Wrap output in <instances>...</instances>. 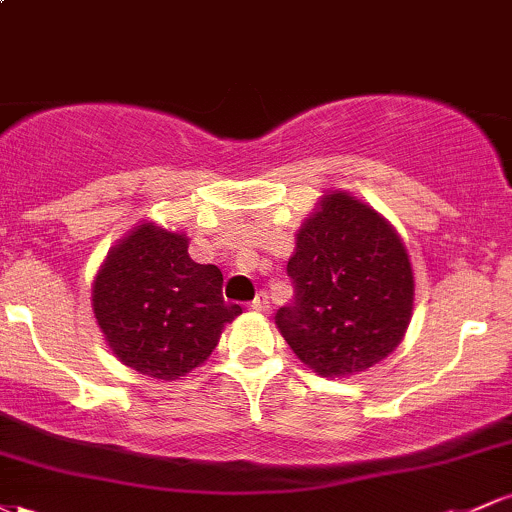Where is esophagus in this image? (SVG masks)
<instances>
[{
	"mask_svg": "<svg viewBox=\"0 0 512 512\" xmlns=\"http://www.w3.org/2000/svg\"><path fill=\"white\" fill-rule=\"evenodd\" d=\"M250 308L257 310V313H264V310L269 308V296H267V293H264V291L257 293V298L250 303Z\"/></svg>",
	"mask_w": 512,
	"mask_h": 512,
	"instance_id": "obj_1",
	"label": "esophagus"
}]
</instances>
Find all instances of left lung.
Wrapping results in <instances>:
<instances>
[{
	"instance_id": "1",
	"label": "left lung",
	"mask_w": 512,
	"mask_h": 512,
	"mask_svg": "<svg viewBox=\"0 0 512 512\" xmlns=\"http://www.w3.org/2000/svg\"><path fill=\"white\" fill-rule=\"evenodd\" d=\"M276 310L281 337L322 378L368 370L397 349L414 308V272L390 221L349 192H330L296 233Z\"/></svg>"
}]
</instances>
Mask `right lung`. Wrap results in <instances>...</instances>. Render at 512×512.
<instances>
[{
  "label": "right lung",
  "mask_w": 512,
  "mask_h": 512,
  "mask_svg": "<svg viewBox=\"0 0 512 512\" xmlns=\"http://www.w3.org/2000/svg\"><path fill=\"white\" fill-rule=\"evenodd\" d=\"M190 238L156 223L129 231L93 279V315L113 354L156 380L202 366L223 325L243 313L223 301L216 264H197Z\"/></svg>",
  "instance_id": "1"
}]
</instances>
